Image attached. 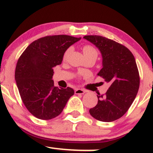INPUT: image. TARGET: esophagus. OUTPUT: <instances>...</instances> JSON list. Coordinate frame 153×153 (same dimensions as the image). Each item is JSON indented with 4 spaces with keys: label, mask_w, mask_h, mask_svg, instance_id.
I'll return each mask as SVG.
<instances>
[{
    "label": "esophagus",
    "mask_w": 153,
    "mask_h": 153,
    "mask_svg": "<svg viewBox=\"0 0 153 153\" xmlns=\"http://www.w3.org/2000/svg\"><path fill=\"white\" fill-rule=\"evenodd\" d=\"M75 94H76V95H83V94H85L86 92L85 90H82V89H76L74 91Z\"/></svg>",
    "instance_id": "1"
}]
</instances>
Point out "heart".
I'll return each instance as SVG.
<instances>
[{
	"instance_id": "obj_1",
	"label": "heart",
	"mask_w": 153,
	"mask_h": 153,
	"mask_svg": "<svg viewBox=\"0 0 153 153\" xmlns=\"http://www.w3.org/2000/svg\"><path fill=\"white\" fill-rule=\"evenodd\" d=\"M82 51H83L84 56L86 58H93V59L96 60L98 56V52H97V49L95 48L93 46L90 45H85L82 48ZM71 51V48H68L66 50V51L63 53V58H66L68 56V55L70 53Z\"/></svg>"
}]
</instances>
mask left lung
I'll return each mask as SVG.
<instances>
[{
    "label": "left lung",
    "mask_w": 153,
    "mask_h": 153,
    "mask_svg": "<svg viewBox=\"0 0 153 153\" xmlns=\"http://www.w3.org/2000/svg\"><path fill=\"white\" fill-rule=\"evenodd\" d=\"M100 51L102 68L97 75L108 82L105 95L98 94L97 104L90 109L91 116L98 121L111 122L126 113L140 87V74L133 54L127 48L99 35L84 37Z\"/></svg>",
    "instance_id": "left-lung-1"
}]
</instances>
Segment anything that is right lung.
Listing matches in <instances>:
<instances>
[{"mask_svg": "<svg viewBox=\"0 0 153 153\" xmlns=\"http://www.w3.org/2000/svg\"><path fill=\"white\" fill-rule=\"evenodd\" d=\"M80 39L46 36L32 42L19 58L15 80L22 102L36 118L49 120L58 116L74 94L71 87H55L52 77L53 67L62 62L66 50Z\"/></svg>", "mask_w": 153, "mask_h": 153, "instance_id": "1", "label": "right lung"}]
</instances>
